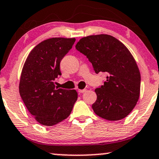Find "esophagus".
Returning a JSON list of instances; mask_svg holds the SVG:
<instances>
[{"label":"esophagus","mask_w":159,"mask_h":159,"mask_svg":"<svg viewBox=\"0 0 159 159\" xmlns=\"http://www.w3.org/2000/svg\"><path fill=\"white\" fill-rule=\"evenodd\" d=\"M85 91H86V89H79L78 90V92H79V93H85Z\"/></svg>","instance_id":"obj_1"}]
</instances>
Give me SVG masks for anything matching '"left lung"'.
<instances>
[{
	"mask_svg": "<svg viewBox=\"0 0 159 159\" xmlns=\"http://www.w3.org/2000/svg\"><path fill=\"white\" fill-rule=\"evenodd\" d=\"M76 48L87 57L96 73L107 74L104 85L95 89L97 99L92 105L94 113L110 121L125 118L140 95L139 69L130 51L108 34L85 37L76 43Z\"/></svg>",
	"mask_w": 159,
	"mask_h": 159,
	"instance_id": "1",
	"label": "left lung"
}]
</instances>
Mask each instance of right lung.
Listing matches in <instances>:
<instances>
[{
  "mask_svg": "<svg viewBox=\"0 0 159 159\" xmlns=\"http://www.w3.org/2000/svg\"><path fill=\"white\" fill-rule=\"evenodd\" d=\"M75 38H53L37 45L29 53L21 72L20 95L38 122L52 126L70 114L77 99L75 90L55 87L54 80L61 75L60 64Z\"/></svg>",
  "mask_w": 159,
  "mask_h": 159,
  "instance_id": "add662e5",
  "label": "right lung"
}]
</instances>
